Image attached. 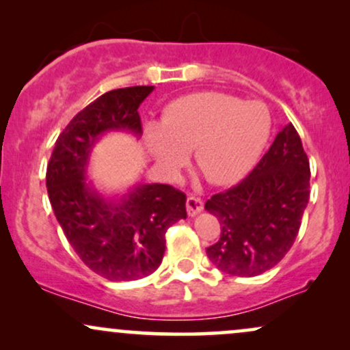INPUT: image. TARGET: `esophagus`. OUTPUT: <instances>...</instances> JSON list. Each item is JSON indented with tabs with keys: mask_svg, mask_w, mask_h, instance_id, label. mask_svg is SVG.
<instances>
[{
	"mask_svg": "<svg viewBox=\"0 0 350 350\" xmlns=\"http://www.w3.org/2000/svg\"><path fill=\"white\" fill-rule=\"evenodd\" d=\"M186 208H187V214L191 217L198 215L200 211H202V200L198 199V198H187L186 200Z\"/></svg>",
	"mask_w": 350,
	"mask_h": 350,
	"instance_id": "1",
	"label": "esophagus"
}]
</instances>
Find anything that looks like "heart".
<instances>
[{"label":"heart","mask_w":350,"mask_h":350,"mask_svg":"<svg viewBox=\"0 0 350 350\" xmlns=\"http://www.w3.org/2000/svg\"><path fill=\"white\" fill-rule=\"evenodd\" d=\"M270 130L271 116L263 103L202 92L167 105L148 142L164 171H178L186 151H192L204 178L215 186H227L258 161Z\"/></svg>","instance_id":"1"}]
</instances>
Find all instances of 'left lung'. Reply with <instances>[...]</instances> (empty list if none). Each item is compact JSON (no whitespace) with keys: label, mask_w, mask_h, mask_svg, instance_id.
I'll use <instances>...</instances> for the list:
<instances>
[{"label":"left lung","mask_w":350,"mask_h":350,"mask_svg":"<svg viewBox=\"0 0 350 350\" xmlns=\"http://www.w3.org/2000/svg\"><path fill=\"white\" fill-rule=\"evenodd\" d=\"M309 159L291 123L243 180L214 194L206 211L217 217L220 239L208 260L232 276H256L290 252L309 200Z\"/></svg>","instance_id":"1"}]
</instances>
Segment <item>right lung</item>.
<instances>
[{"label": "right lung", "mask_w": 350, "mask_h": 350, "mask_svg": "<svg viewBox=\"0 0 350 350\" xmlns=\"http://www.w3.org/2000/svg\"><path fill=\"white\" fill-rule=\"evenodd\" d=\"M154 87L110 90L79 111L59 135L46 172L51 206L83 263L110 281L151 275L163 262L166 230L186 219V194L167 184H136L105 198L87 167L95 143L110 131L142 136L138 108Z\"/></svg>", "instance_id": "1"}]
</instances>
